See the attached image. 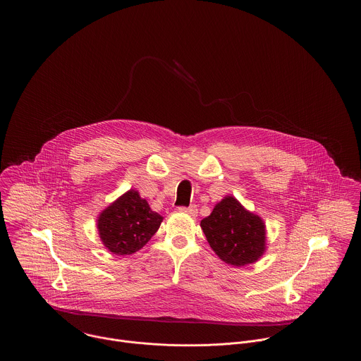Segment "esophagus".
Listing matches in <instances>:
<instances>
[{"mask_svg":"<svg viewBox=\"0 0 361 361\" xmlns=\"http://www.w3.org/2000/svg\"><path fill=\"white\" fill-rule=\"evenodd\" d=\"M178 209H180L181 212L188 214L190 216H196V215H197V207L196 206L180 207Z\"/></svg>","mask_w":361,"mask_h":361,"instance_id":"obj_1","label":"esophagus"}]
</instances>
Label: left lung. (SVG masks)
Wrapping results in <instances>:
<instances>
[{
	"label": "left lung",
	"mask_w": 361,
	"mask_h": 361,
	"mask_svg": "<svg viewBox=\"0 0 361 361\" xmlns=\"http://www.w3.org/2000/svg\"><path fill=\"white\" fill-rule=\"evenodd\" d=\"M200 226L209 246L226 264L243 267L256 262L265 250V224L233 196L218 203Z\"/></svg>",
	"instance_id": "obj_1"
}]
</instances>
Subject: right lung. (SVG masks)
Wrapping results in <instances>:
<instances>
[{"label":"right lung","mask_w":361,"mask_h":361,"mask_svg":"<svg viewBox=\"0 0 361 361\" xmlns=\"http://www.w3.org/2000/svg\"><path fill=\"white\" fill-rule=\"evenodd\" d=\"M162 216L152 211L137 190H128L104 209L97 222L100 238L114 255H133L154 235Z\"/></svg>","instance_id":"right-lung-1"}]
</instances>
